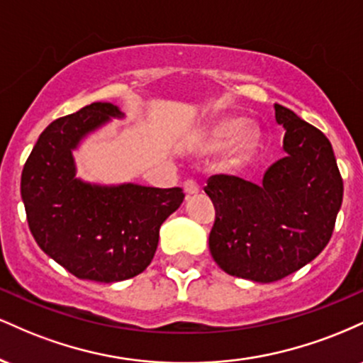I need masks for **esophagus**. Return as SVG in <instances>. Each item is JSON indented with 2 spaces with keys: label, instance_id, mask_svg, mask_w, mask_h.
<instances>
[{
  "label": "esophagus",
  "instance_id": "obj_1",
  "mask_svg": "<svg viewBox=\"0 0 363 363\" xmlns=\"http://www.w3.org/2000/svg\"><path fill=\"white\" fill-rule=\"evenodd\" d=\"M184 193L187 196H193V194H198L199 193V186L198 182L193 181V179H187L184 182Z\"/></svg>",
  "mask_w": 363,
  "mask_h": 363
}]
</instances>
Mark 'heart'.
I'll return each instance as SVG.
<instances>
[{
    "label": "heart",
    "instance_id": "1",
    "mask_svg": "<svg viewBox=\"0 0 363 363\" xmlns=\"http://www.w3.org/2000/svg\"><path fill=\"white\" fill-rule=\"evenodd\" d=\"M230 140L233 143L225 153L223 167L234 170L251 160L259 145V131L249 124L244 126V121L240 119H222L206 131L205 147L208 150H218L227 147Z\"/></svg>",
    "mask_w": 363,
    "mask_h": 363
}]
</instances>
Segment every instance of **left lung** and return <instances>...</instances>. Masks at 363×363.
<instances>
[{"label": "left lung", "instance_id": "1", "mask_svg": "<svg viewBox=\"0 0 363 363\" xmlns=\"http://www.w3.org/2000/svg\"><path fill=\"white\" fill-rule=\"evenodd\" d=\"M285 128L280 158L259 184L211 176L205 193L215 205L210 252L225 273L272 283L318 257L335 228L343 179L329 140L294 111L274 104Z\"/></svg>", "mask_w": 363, "mask_h": 363}]
</instances>
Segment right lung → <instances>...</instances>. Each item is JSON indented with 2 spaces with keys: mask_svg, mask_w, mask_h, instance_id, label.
<instances>
[{
  "mask_svg": "<svg viewBox=\"0 0 363 363\" xmlns=\"http://www.w3.org/2000/svg\"><path fill=\"white\" fill-rule=\"evenodd\" d=\"M118 106L94 102L52 121L22 172L27 222L39 247L80 280L123 281L147 269L160 225L181 206V187L101 186L77 177L73 150L95 129L123 118Z\"/></svg>",
  "mask_w": 363,
  "mask_h": 363,
  "instance_id": "add662e5",
  "label": "right lung"
}]
</instances>
